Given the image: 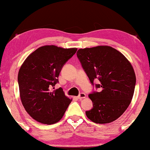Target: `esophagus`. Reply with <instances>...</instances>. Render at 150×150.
<instances>
[{"mask_svg": "<svg viewBox=\"0 0 150 150\" xmlns=\"http://www.w3.org/2000/svg\"><path fill=\"white\" fill-rule=\"evenodd\" d=\"M85 97H86V95L83 93H80L79 95L77 96V98H79V99H82V98H85Z\"/></svg>", "mask_w": 150, "mask_h": 150, "instance_id": "esophagus-1", "label": "esophagus"}]
</instances>
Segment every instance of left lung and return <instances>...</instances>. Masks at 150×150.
<instances>
[{
  "label": "left lung",
  "instance_id": "1",
  "mask_svg": "<svg viewBox=\"0 0 150 150\" xmlns=\"http://www.w3.org/2000/svg\"><path fill=\"white\" fill-rule=\"evenodd\" d=\"M91 83L96 79L100 92L88 95L93 107L86 111L95 123L107 124L118 119L126 111L132 99L136 75L131 63L119 51L108 45L79 49L77 52Z\"/></svg>",
  "mask_w": 150,
  "mask_h": 150
}]
</instances>
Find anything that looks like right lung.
<instances>
[{
    "instance_id": "add662e5",
    "label": "right lung",
    "mask_w": 150,
    "mask_h": 150,
    "mask_svg": "<svg viewBox=\"0 0 150 150\" xmlns=\"http://www.w3.org/2000/svg\"><path fill=\"white\" fill-rule=\"evenodd\" d=\"M77 50L44 45L30 54L22 64L18 75L20 99L35 120L53 124L64 115L72 98L66 96L62 88L53 91L52 87L58 82L63 65Z\"/></svg>"
}]
</instances>
